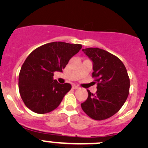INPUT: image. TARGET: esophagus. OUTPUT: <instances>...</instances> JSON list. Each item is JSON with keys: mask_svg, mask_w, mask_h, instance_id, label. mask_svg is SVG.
<instances>
[{"mask_svg": "<svg viewBox=\"0 0 148 148\" xmlns=\"http://www.w3.org/2000/svg\"><path fill=\"white\" fill-rule=\"evenodd\" d=\"M78 87L77 85H72V89H78Z\"/></svg>", "mask_w": 148, "mask_h": 148, "instance_id": "34e87169", "label": "esophagus"}]
</instances>
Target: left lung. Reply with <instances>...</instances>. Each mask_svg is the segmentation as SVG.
<instances>
[{
  "label": "left lung",
  "mask_w": 148,
  "mask_h": 148,
  "mask_svg": "<svg viewBox=\"0 0 148 148\" xmlns=\"http://www.w3.org/2000/svg\"><path fill=\"white\" fill-rule=\"evenodd\" d=\"M83 51L93 62L92 77L97 83L96 93L88 91L82 109L95 120H103L115 115L128 98L130 79L124 63L116 56L98 48Z\"/></svg>",
  "instance_id": "1"
}]
</instances>
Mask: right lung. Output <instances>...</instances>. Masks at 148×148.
Listing matches in <instances>:
<instances>
[{
	"mask_svg": "<svg viewBox=\"0 0 148 148\" xmlns=\"http://www.w3.org/2000/svg\"><path fill=\"white\" fill-rule=\"evenodd\" d=\"M81 48V44L54 42L42 45L28 56L18 78L20 96L27 108L44 114L59 106L72 86L54 80V72H62Z\"/></svg>",
	"mask_w": 148,
	"mask_h": 148,
	"instance_id": "1",
	"label": "right lung"
}]
</instances>
